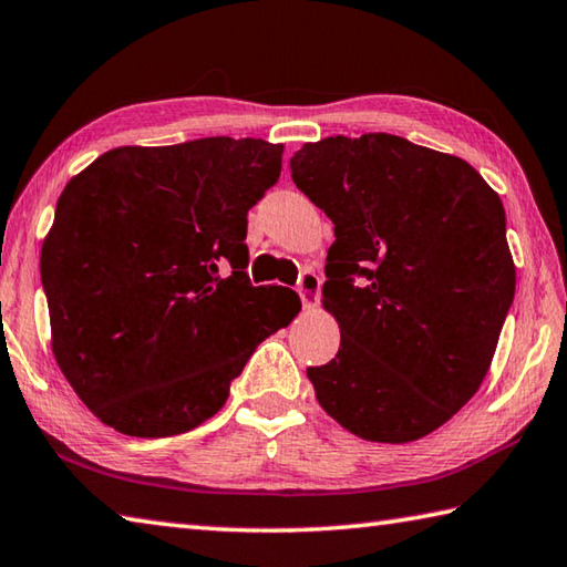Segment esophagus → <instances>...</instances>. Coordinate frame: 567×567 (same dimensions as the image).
Instances as JSON below:
<instances>
[{
    "label": "esophagus",
    "instance_id": "obj_1",
    "mask_svg": "<svg viewBox=\"0 0 567 567\" xmlns=\"http://www.w3.org/2000/svg\"><path fill=\"white\" fill-rule=\"evenodd\" d=\"M319 290H322V277L315 270H305L300 275V282H297V292H300V300L305 307H315L319 300Z\"/></svg>",
    "mask_w": 567,
    "mask_h": 567
}]
</instances>
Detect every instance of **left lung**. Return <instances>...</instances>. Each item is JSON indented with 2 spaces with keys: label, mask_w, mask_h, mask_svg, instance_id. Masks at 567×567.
<instances>
[{
  "label": "left lung",
  "mask_w": 567,
  "mask_h": 567,
  "mask_svg": "<svg viewBox=\"0 0 567 567\" xmlns=\"http://www.w3.org/2000/svg\"><path fill=\"white\" fill-rule=\"evenodd\" d=\"M290 171L334 223L322 297L342 342L307 369L317 401L367 441L431 434L478 391L516 295L498 193L391 133L305 143Z\"/></svg>",
  "instance_id": "obj_1"
}]
</instances>
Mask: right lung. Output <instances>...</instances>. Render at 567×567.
<instances>
[{
  "label": "right lung",
  "instance_id": "right-lung-1",
  "mask_svg": "<svg viewBox=\"0 0 567 567\" xmlns=\"http://www.w3.org/2000/svg\"><path fill=\"white\" fill-rule=\"evenodd\" d=\"M280 171V143L213 136L113 148L66 183L41 285L56 364L104 424L141 439L195 429L300 312L290 287L245 272L248 210Z\"/></svg>",
  "mask_w": 567,
  "mask_h": 567
}]
</instances>
